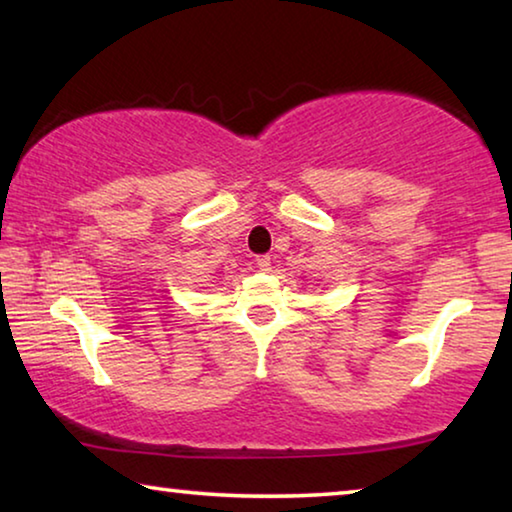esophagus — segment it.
<instances>
[{"mask_svg": "<svg viewBox=\"0 0 512 512\" xmlns=\"http://www.w3.org/2000/svg\"><path fill=\"white\" fill-rule=\"evenodd\" d=\"M255 262H257V268H259V271H271V257H268V255H262V257H257L255 259Z\"/></svg>", "mask_w": 512, "mask_h": 512, "instance_id": "obj_1", "label": "esophagus"}]
</instances>
